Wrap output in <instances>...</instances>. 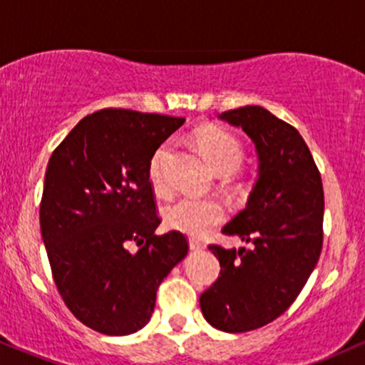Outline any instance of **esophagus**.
Here are the masks:
<instances>
[{"label": "esophagus", "mask_w": 365, "mask_h": 365, "mask_svg": "<svg viewBox=\"0 0 365 365\" xmlns=\"http://www.w3.org/2000/svg\"><path fill=\"white\" fill-rule=\"evenodd\" d=\"M188 245H190V250H202L204 244L200 240H195V238H190L188 240Z\"/></svg>", "instance_id": "1"}]
</instances>
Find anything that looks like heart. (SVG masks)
I'll return each mask as SVG.
<instances>
[{
    "mask_svg": "<svg viewBox=\"0 0 365 365\" xmlns=\"http://www.w3.org/2000/svg\"><path fill=\"white\" fill-rule=\"evenodd\" d=\"M195 144L202 150L209 165L220 175H228L238 170L244 161V148L237 135L228 130L206 125L195 130ZM171 154V142H163L149 159L148 178L153 190L159 195L170 192V182L166 177V161ZM225 209L215 199L182 195L170 202L163 211V220L168 228L185 233L190 237H200L221 223Z\"/></svg>",
    "mask_w": 365,
    "mask_h": 365,
    "instance_id": "b5f03b06",
    "label": "heart"
}]
</instances>
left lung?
<instances>
[{"label": "left lung", "mask_w": 365, "mask_h": 365, "mask_svg": "<svg viewBox=\"0 0 365 365\" xmlns=\"http://www.w3.org/2000/svg\"><path fill=\"white\" fill-rule=\"evenodd\" d=\"M217 118L252 140L257 180L244 211L221 230L247 249L209 245L221 273L199 304L216 329L245 333L282 316L307 283L321 255L324 194L311 150L292 125L261 106Z\"/></svg>", "instance_id": "left-lung-1"}]
</instances>
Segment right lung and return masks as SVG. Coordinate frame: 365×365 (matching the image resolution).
<instances>
[{"label": "right lung", "instance_id": "obj_1", "mask_svg": "<svg viewBox=\"0 0 365 365\" xmlns=\"http://www.w3.org/2000/svg\"><path fill=\"white\" fill-rule=\"evenodd\" d=\"M185 118L132 110L86 116L51 154L41 235L53 278L78 321L110 336L148 324L156 292L188 252L180 232L156 235L149 159ZM130 243L140 250L132 255Z\"/></svg>", "mask_w": 365, "mask_h": 365}]
</instances>
